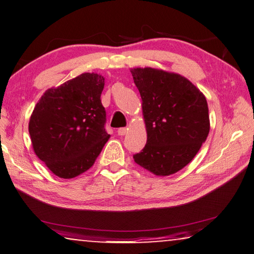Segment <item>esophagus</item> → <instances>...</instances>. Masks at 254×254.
I'll return each mask as SVG.
<instances>
[{"instance_id":"esophagus-1","label":"esophagus","mask_w":254,"mask_h":254,"mask_svg":"<svg viewBox=\"0 0 254 254\" xmlns=\"http://www.w3.org/2000/svg\"><path fill=\"white\" fill-rule=\"evenodd\" d=\"M127 132V127H120V128H119V130H118V134H119V135H126Z\"/></svg>"}]
</instances>
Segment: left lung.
I'll list each match as a JSON object with an SVG mask.
<instances>
[{
  "mask_svg": "<svg viewBox=\"0 0 254 254\" xmlns=\"http://www.w3.org/2000/svg\"><path fill=\"white\" fill-rule=\"evenodd\" d=\"M142 98L147 141L134 162L156 176L190 164L210 130L205 96L187 78L154 68L131 69Z\"/></svg>",
  "mask_w": 254,
  "mask_h": 254,
  "instance_id": "1",
  "label": "left lung"
}]
</instances>
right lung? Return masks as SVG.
Listing matches in <instances>:
<instances>
[{
	"mask_svg": "<svg viewBox=\"0 0 254 254\" xmlns=\"http://www.w3.org/2000/svg\"><path fill=\"white\" fill-rule=\"evenodd\" d=\"M104 78L84 72L39 99L29 119L34 152L55 175L73 178L96 162L110 138L101 103Z\"/></svg>",
	"mask_w": 254,
	"mask_h": 254,
	"instance_id": "1",
	"label": "right lung"
}]
</instances>
